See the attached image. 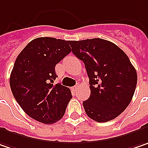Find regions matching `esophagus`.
Instances as JSON below:
<instances>
[{
  "mask_svg": "<svg viewBox=\"0 0 148 148\" xmlns=\"http://www.w3.org/2000/svg\"><path fill=\"white\" fill-rule=\"evenodd\" d=\"M78 85H75V86L73 87V90H74V92H76V90H77V88H78Z\"/></svg>",
  "mask_w": 148,
  "mask_h": 148,
  "instance_id": "obj_1",
  "label": "esophagus"
}]
</instances>
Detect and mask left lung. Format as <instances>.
Returning <instances> with one entry per match:
<instances>
[{"instance_id":"8db88e82","label":"left lung","mask_w":148,"mask_h":148,"mask_svg":"<svg viewBox=\"0 0 148 148\" xmlns=\"http://www.w3.org/2000/svg\"><path fill=\"white\" fill-rule=\"evenodd\" d=\"M72 52L84 63L90 96L83 102L86 114L96 122L117 118L130 103L138 75L127 55L112 42L99 38L69 41Z\"/></svg>"}]
</instances>
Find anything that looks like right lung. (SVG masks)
Segmentation results:
<instances>
[{"label":"right lung","instance_id":"1","mask_svg":"<svg viewBox=\"0 0 148 148\" xmlns=\"http://www.w3.org/2000/svg\"><path fill=\"white\" fill-rule=\"evenodd\" d=\"M70 51L68 40L40 37L16 58L10 77L11 92L24 112L38 122L52 124L60 120L72 99L69 88L53 84L55 65Z\"/></svg>","mask_w":148,"mask_h":148}]
</instances>
